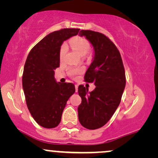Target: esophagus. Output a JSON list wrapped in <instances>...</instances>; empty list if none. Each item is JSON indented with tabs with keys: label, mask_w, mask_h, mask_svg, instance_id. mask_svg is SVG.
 Returning a JSON list of instances; mask_svg holds the SVG:
<instances>
[{
	"label": "esophagus",
	"mask_w": 158,
	"mask_h": 158,
	"mask_svg": "<svg viewBox=\"0 0 158 158\" xmlns=\"http://www.w3.org/2000/svg\"><path fill=\"white\" fill-rule=\"evenodd\" d=\"M75 88H76V91L77 92V90H78V85H75Z\"/></svg>",
	"instance_id": "1"
}]
</instances>
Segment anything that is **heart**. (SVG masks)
<instances>
[{
    "mask_svg": "<svg viewBox=\"0 0 158 158\" xmlns=\"http://www.w3.org/2000/svg\"><path fill=\"white\" fill-rule=\"evenodd\" d=\"M70 44L71 48L77 52L79 55L85 56V54L88 53V50L90 49V43L87 39H83V38H73V39L70 40ZM68 51V45L67 44H61L60 50H59V58L60 59H63L65 53ZM83 72V68H70L69 70V75L71 77H75V76L80 74Z\"/></svg>",
    "mask_w": 158,
    "mask_h": 158,
    "instance_id": "b5f03b06",
    "label": "heart"
}]
</instances>
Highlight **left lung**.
Wrapping results in <instances>:
<instances>
[{"label": "left lung", "instance_id": "1", "mask_svg": "<svg viewBox=\"0 0 158 158\" xmlns=\"http://www.w3.org/2000/svg\"><path fill=\"white\" fill-rule=\"evenodd\" d=\"M79 35L85 36L94 47V60L84 78L96 88L88 93L84 85L79 86L81 102L78 115L81 126L94 130L105 126L118 108L126 86V73L118 49L106 35L83 30Z\"/></svg>", "mask_w": 158, "mask_h": 158}]
</instances>
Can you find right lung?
<instances>
[{
  "label": "right lung",
  "instance_id": "add662e5",
  "mask_svg": "<svg viewBox=\"0 0 158 158\" xmlns=\"http://www.w3.org/2000/svg\"><path fill=\"white\" fill-rule=\"evenodd\" d=\"M79 31L66 28L48 34L27 58L22 76L27 106L35 122L44 128H55L60 123L67 101L76 90L73 83L56 82L54 70L60 64L63 41Z\"/></svg>",
  "mask_w": 158,
  "mask_h": 158
}]
</instances>
